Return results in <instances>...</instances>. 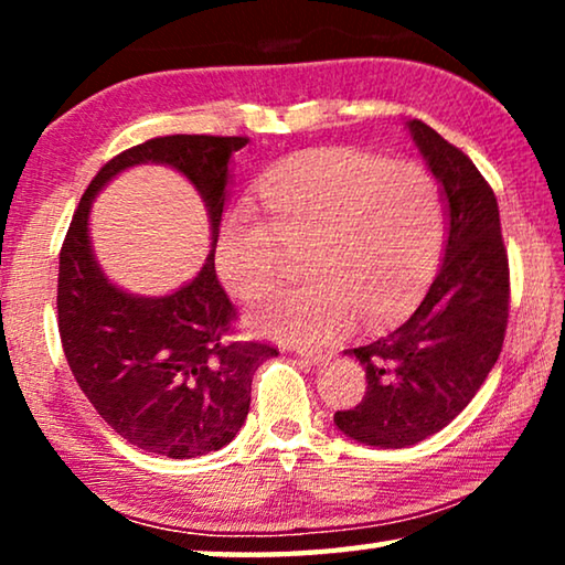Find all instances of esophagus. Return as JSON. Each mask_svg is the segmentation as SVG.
I'll return each instance as SVG.
<instances>
[{"mask_svg": "<svg viewBox=\"0 0 565 565\" xmlns=\"http://www.w3.org/2000/svg\"><path fill=\"white\" fill-rule=\"evenodd\" d=\"M296 353L309 363H313V366H321V363L329 359V351H319V349H296Z\"/></svg>", "mask_w": 565, "mask_h": 565, "instance_id": "1", "label": "esophagus"}]
</instances>
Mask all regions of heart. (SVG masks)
I'll return each mask as SVG.
<instances>
[{
    "label": "heart",
    "instance_id": "1",
    "mask_svg": "<svg viewBox=\"0 0 565 565\" xmlns=\"http://www.w3.org/2000/svg\"><path fill=\"white\" fill-rule=\"evenodd\" d=\"M259 212L224 216L214 264L236 299L259 301L284 279L286 252H306L311 281L252 313L256 331L289 343H329L359 317L391 327L414 311L441 259V191L408 161L353 149L301 154L262 181Z\"/></svg>",
    "mask_w": 565,
    "mask_h": 565
}]
</instances>
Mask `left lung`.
<instances>
[{
  "instance_id": "obj_1",
  "label": "left lung",
  "mask_w": 565,
  "mask_h": 565,
  "mask_svg": "<svg viewBox=\"0 0 565 565\" xmlns=\"http://www.w3.org/2000/svg\"><path fill=\"white\" fill-rule=\"evenodd\" d=\"M408 131L446 204V252L418 309L386 337L349 349L366 371L361 404L337 411L341 434L404 448L446 428L489 376L509 323V256L493 189L461 149L411 119Z\"/></svg>"
}]
</instances>
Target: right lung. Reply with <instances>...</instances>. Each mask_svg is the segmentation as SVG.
<instances>
[{
	"label": "right lung",
	"instance_id": "add662e5",
	"mask_svg": "<svg viewBox=\"0 0 565 565\" xmlns=\"http://www.w3.org/2000/svg\"><path fill=\"white\" fill-rule=\"evenodd\" d=\"M246 145V137L174 134L121 151L92 179L66 232L56 286L66 363L97 414L141 451L194 458L224 448L242 431L256 369L279 353L269 343L232 339L236 309L214 269L228 164ZM139 163H164L186 175L213 228L203 271L164 297L114 287L88 238L93 199Z\"/></svg>",
	"mask_w": 565,
	"mask_h": 565
}]
</instances>
